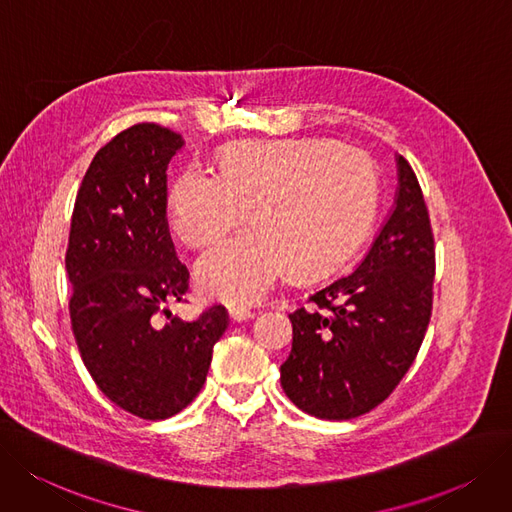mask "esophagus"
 <instances>
[{"mask_svg":"<svg viewBox=\"0 0 512 512\" xmlns=\"http://www.w3.org/2000/svg\"><path fill=\"white\" fill-rule=\"evenodd\" d=\"M229 317L239 323V321H245V319H252L254 313L248 311V309H243V306H229Z\"/></svg>","mask_w":512,"mask_h":512,"instance_id":"1","label":"esophagus"}]
</instances>
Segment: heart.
Wrapping results in <instances>:
<instances>
[{
	"instance_id": "obj_1",
	"label": "heart",
	"mask_w": 512,
	"mask_h": 512,
	"mask_svg": "<svg viewBox=\"0 0 512 512\" xmlns=\"http://www.w3.org/2000/svg\"><path fill=\"white\" fill-rule=\"evenodd\" d=\"M378 174L365 151L325 138L248 140L220 157L218 174L189 166L168 193L174 235L206 248L248 218L256 227L203 254L201 292L252 304L296 269L330 273L370 231Z\"/></svg>"
}]
</instances>
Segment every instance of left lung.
Instances as JSON below:
<instances>
[{"label": "left lung", "instance_id": "8db88e82", "mask_svg": "<svg viewBox=\"0 0 512 512\" xmlns=\"http://www.w3.org/2000/svg\"><path fill=\"white\" fill-rule=\"evenodd\" d=\"M395 208L359 267L317 290L292 321L281 386L302 412L351 420L410 370L433 311L435 237L420 182L397 157Z\"/></svg>", "mask_w": 512, "mask_h": 512}]
</instances>
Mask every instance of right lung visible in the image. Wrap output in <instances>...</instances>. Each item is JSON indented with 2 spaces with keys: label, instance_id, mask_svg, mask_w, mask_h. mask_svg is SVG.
Returning <instances> with one entry per match:
<instances>
[{
  "label": "right lung",
  "instance_id": "obj_1",
  "mask_svg": "<svg viewBox=\"0 0 512 512\" xmlns=\"http://www.w3.org/2000/svg\"><path fill=\"white\" fill-rule=\"evenodd\" d=\"M182 145L159 124L111 138L81 180L65 256L81 361L115 405L145 420H166L197 397L229 325L220 304L193 321L166 309L189 292L166 218V170Z\"/></svg>",
  "mask_w": 512,
  "mask_h": 512
}]
</instances>
